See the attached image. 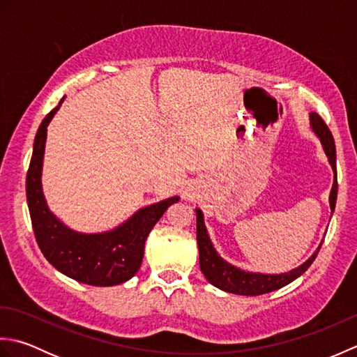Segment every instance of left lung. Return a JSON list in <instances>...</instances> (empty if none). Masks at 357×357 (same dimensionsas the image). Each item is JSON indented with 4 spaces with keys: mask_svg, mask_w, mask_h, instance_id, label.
Instances as JSON below:
<instances>
[{
    "mask_svg": "<svg viewBox=\"0 0 357 357\" xmlns=\"http://www.w3.org/2000/svg\"><path fill=\"white\" fill-rule=\"evenodd\" d=\"M310 126H312L313 132L317 135V138L321 139L325 155H327L331 169L335 172V181H333V188L330 192V208L331 211H335L336 198H337L335 139H333L330 128L324 123V119L314 112L310 113ZM196 239H198V247H199V267L206 279L211 285L221 288V290L227 293L241 294V296L265 294L293 282L296 278L304 275V273L308 270V267L313 264V261L316 259V256L322 247V244L317 247V250L312 255V257L298 268L287 273H280V275H262V273H250V271H244L238 267H234V265L224 261L222 257L216 253V250L208 238L206 224H204L202 211L199 208H196Z\"/></svg>",
    "mask_w": 357,
    "mask_h": 357,
    "instance_id": "8db88e82",
    "label": "left lung"
}]
</instances>
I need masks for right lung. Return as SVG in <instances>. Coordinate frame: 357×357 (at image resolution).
Instances as JSON below:
<instances>
[{
  "mask_svg": "<svg viewBox=\"0 0 357 357\" xmlns=\"http://www.w3.org/2000/svg\"><path fill=\"white\" fill-rule=\"evenodd\" d=\"M63 101L64 98L49 112L38 128L26 178L27 206L38 247L53 267L78 282L95 287L123 284L139 270L149 233L164 211L179 201V196L138 210L128 221L112 231L84 234L66 227L49 210L41 188L47 126Z\"/></svg>",
  "mask_w": 357,
  "mask_h": 357,
  "instance_id": "1",
  "label": "right lung"
}]
</instances>
